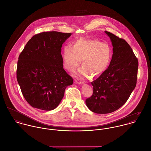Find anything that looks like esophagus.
Listing matches in <instances>:
<instances>
[{"label":"esophagus","mask_w":151,"mask_h":151,"mask_svg":"<svg viewBox=\"0 0 151 151\" xmlns=\"http://www.w3.org/2000/svg\"><path fill=\"white\" fill-rule=\"evenodd\" d=\"M75 82L77 83V84H79V85H82L84 83V81L81 80V79H77L75 80Z\"/></svg>","instance_id":"esophagus-1"}]
</instances>
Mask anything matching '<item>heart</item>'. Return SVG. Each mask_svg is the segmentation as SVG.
Segmentation results:
<instances>
[{"label":"heart","mask_w":151,"mask_h":151,"mask_svg":"<svg viewBox=\"0 0 151 151\" xmlns=\"http://www.w3.org/2000/svg\"><path fill=\"white\" fill-rule=\"evenodd\" d=\"M62 57L65 68L70 72L76 69L82 59V66L78 75L89 78L92 75L93 77H96L102 74L108 68L112 57V50L107 43L80 38L73 47H64Z\"/></svg>","instance_id":"heart-1"}]
</instances>
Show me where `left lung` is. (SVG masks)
<instances>
[{"mask_svg": "<svg viewBox=\"0 0 151 151\" xmlns=\"http://www.w3.org/2000/svg\"><path fill=\"white\" fill-rule=\"evenodd\" d=\"M110 37L113 54L108 68L95 81L93 94L86 100L89 109L107 114L120 109L127 101L137 84L138 60L125 40L104 31Z\"/></svg>", "mask_w": 151, "mask_h": 151, "instance_id": "obj_1", "label": "left lung"}]
</instances>
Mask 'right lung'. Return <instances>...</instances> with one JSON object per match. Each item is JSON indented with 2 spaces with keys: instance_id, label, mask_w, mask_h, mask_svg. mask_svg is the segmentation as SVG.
I'll list each match as a JSON object with an SVG mask.
<instances>
[{
  "instance_id": "add662e5",
  "label": "right lung",
  "mask_w": 151,
  "mask_h": 151,
  "mask_svg": "<svg viewBox=\"0 0 151 151\" xmlns=\"http://www.w3.org/2000/svg\"><path fill=\"white\" fill-rule=\"evenodd\" d=\"M72 35L47 31L34 35L20 53L17 80L22 94L34 108L50 111L60 103L73 79L63 68L61 48Z\"/></svg>"
}]
</instances>
